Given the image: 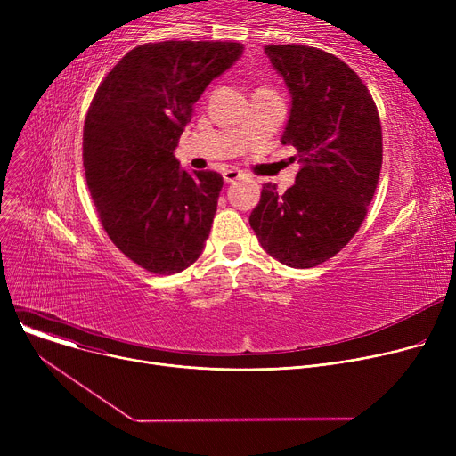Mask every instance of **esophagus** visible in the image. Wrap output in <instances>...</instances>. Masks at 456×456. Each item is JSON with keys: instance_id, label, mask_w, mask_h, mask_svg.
Here are the masks:
<instances>
[{"instance_id": "obj_1", "label": "esophagus", "mask_w": 456, "mask_h": 456, "mask_svg": "<svg viewBox=\"0 0 456 456\" xmlns=\"http://www.w3.org/2000/svg\"><path fill=\"white\" fill-rule=\"evenodd\" d=\"M240 170H236V167H229V170L224 172V181L225 183H234L236 179H240Z\"/></svg>"}]
</instances>
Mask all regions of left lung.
<instances>
[{
  "label": "left lung",
  "instance_id": "obj_1",
  "mask_svg": "<svg viewBox=\"0 0 456 456\" xmlns=\"http://www.w3.org/2000/svg\"><path fill=\"white\" fill-rule=\"evenodd\" d=\"M290 92L282 146L297 150L296 184L262 186L249 224L281 265L314 268L362 225L382 164L377 107L362 79L338 57L301 44L265 45Z\"/></svg>",
  "mask_w": 456,
  "mask_h": 456
}]
</instances>
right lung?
<instances>
[{
	"label": "right lung",
	"mask_w": 456,
	"mask_h": 456,
	"mask_svg": "<svg viewBox=\"0 0 456 456\" xmlns=\"http://www.w3.org/2000/svg\"><path fill=\"white\" fill-rule=\"evenodd\" d=\"M240 42L143 44L119 61L90 103L83 166L112 244L157 275L205 249L224 177L186 172L174 151L205 88L242 57Z\"/></svg>",
	"instance_id": "right-lung-1"
}]
</instances>
